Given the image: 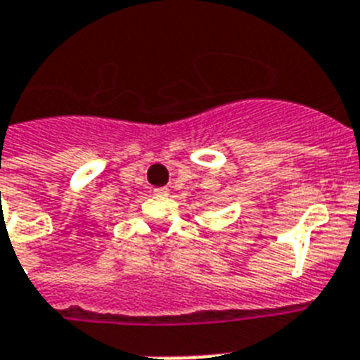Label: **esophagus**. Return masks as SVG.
I'll return each instance as SVG.
<instances>
[{
    "instance_id": "obj_1",
    "label": "esophagus",
    "mask_w": 360,
    "mask_h": 360,
    "mask_svg": "<svg viewBox=\"0 0 360 360\" xmlns=\"http://www.w3.org/2000/svg\"><path fill=\"white\" fill-rule=\"evenodd\" d=\"M154 193L165 197V195H169V193H171V191H169V188H156V189H154Z\"/></svg>"
}]
</instances>
